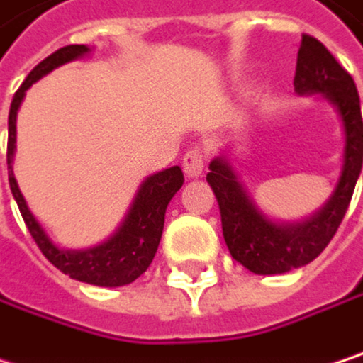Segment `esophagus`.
Listing matches in <instances>:
<instances>
[{
  "label": "esophagus",
  "instance_id": "1",
  "mask_svg": "<svg viewBox=\"0 0 363 363\" xmlns=\"http://www.w3.org/2000/svg\"><path fill=\"white\" fill-rule=\"evenodd\" d=\"M204 165H206V152L200 148V146H194L185 152L183 157V169L187 176H200L204 172Z\"/></svg>",
  "mask_w": 363,
  "mask_h": 363
}]
</instances>
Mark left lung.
<instances>
[{
  "instance_id": "1",
  "label": "left lung",
  "mask_w": 363,
  "mask_h": 363,
  "mask_svg": "<svg viewBox=\"0 0 363 363\" xmlns=\"http://www.w3.org/2000/svg\"><path fill=\"white\" fill-rule=\"evenodd\" d=\"M294 86L298 93H325L345 125L342 176L325 208L300 225H277L253 206L225 159H215L206 174L219 202L225 245L232 257L255 274H283L319 257L345 219L362 172L363 121L357 86L334 55L308 33H302Z\"/></svg>"
}]
</instances>
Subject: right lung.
<instances>
[{
    "mask_svg": "<svg viewBox=\"0 0 363 363\" xmlns=\"http://www.w3.org/2000/svg\"><path fill=\"white\" fill-rule=\"evenodd\" d=\"M86 50L89 48L84 44H69V46L55 50L52 55H48L44 61H40L29 72V76L25 78L21 89L14 93V99L10 106V116H8V155H6L8 180H10V191L18 204V211L23 215V221H25L31 238L35 240V245L40 247L44 257L55 268H59L69 279H76L82 283L99 285V287H121V285L133 283L150 266V262L157 253L161 234H163L165 208H167L169 200L174 198V194L185 183L183 169L174 165L159 174L148 176L142 183L118 232L108 242H104L95 249H89V251H63L50 242V238L44 234L40 223L29 213L25 198L18 191L16 178L12 174V155H14V142H16V110L25 97V91L35 80H40L44 74L52 72L55 67H59L72 59H78Z\"/></svg>",
    "mask_w": 363,
    "mask_h": 363,
    "instance_id": "1",
    "label": "right lung"
}]
</instances>
